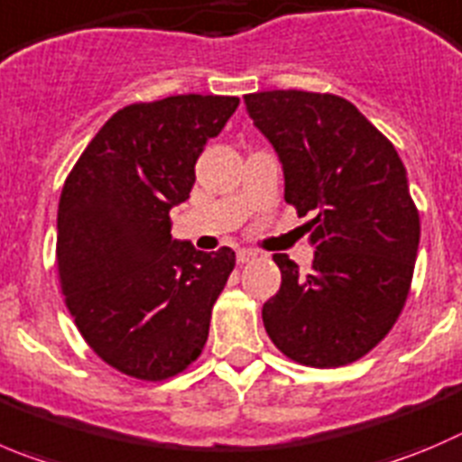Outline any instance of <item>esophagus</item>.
Segmentation results:
<instances>
[{"label": "esophagus", "instance_id": "1", "mask_svg": "<svg viewBox=\"0 0 462 462\" xmlns=\"http://www.w3.org/2000/svg\"><path fill=\"white\" fill-rule=\"evenodd\" d=\"M256 256L258 254L254 252V249H238V263H249V261H254Z\"/></svg>", "mask_w": 462, "mask_h": 462}]
</instances>
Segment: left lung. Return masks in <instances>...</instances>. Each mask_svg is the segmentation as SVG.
<instances>
[{"mask_svg":"<svg viewBox=\"0 0 462 462\" xmlns=\"http://www.w3.org/2000/svg\"><path fill=\"white\" fill-rule=\"evenodd\" d=\"M247 113L279 153L285 201L313 213V267L274 254L279 292L263 324L281 354L340 367L374 349L411 292L420 213L394 144L351 102L328 92L245 95Z\"/></svg>","mask_w":462,"mask_h":462,"instance_id":"obj_1","label":"left lung"}]
</instances>
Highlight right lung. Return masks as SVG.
Masks as SVG:
<instances>
[{
	"label": "right lung",
	"mask_w": 462,
	"mask_h": 462,
	"mask_svg": "<svg viewBox=\"0 0 462 462\" xmlns=\"http://www.w3.org/2000/svg\"><path fill=\"white\" fill-rule=\"evenodd\" d=\"M238 97L174 95L120 108L65 179L56 265L65 306L104 363L165 381L199 358L236 252L172 240L170 208Z\"/></svg>",
	"instance_id": "obj_1"
}]
</instances>
